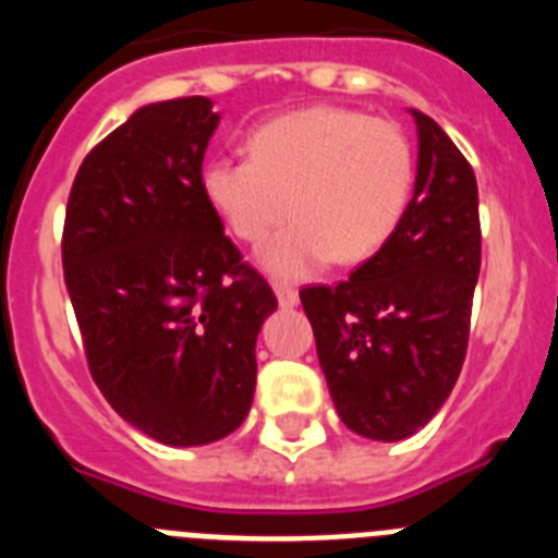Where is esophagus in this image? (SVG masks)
I'll return each instance as SVG.
<instances>
[{
  "label": "esophagus",
  "instance_id": "1",
  "mask_svg": "<svg viewBox=\"0 0 558 558\" xmlns=\"http://www.w3.org/2000/svg\"><path fill=\"white\" fill-rule=\"evenodd\" d=\"M274 290H276V299H279V307L290 310L299 304V290L290 288V284H274Z\"/></svg>",
  "mask_w": 558,
  "mask_h": 558
}]
</instances>
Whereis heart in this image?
Wrapping results in <instances>:
<instances>
[{
	"label": "heart",
	"mask_w": 558,
	"mask_h": 558,
	"mask_svg": "<svg viewBox=\"0 0 558 558\" xmlns=\"http://www.w3.org/2000/svg\"><path fill=\"white\" fill-rule=\"evenodd\" d=\"M416 156L391 120L310 106L254 128L248 159L206 161L201 195L226 229L263 245V268L304 279L324 263H363L386 245L411 204Z\"/></svg>",
	"instance_id": "obj_1"
}]
</instances>
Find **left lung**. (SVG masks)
Returning <instances> with one entry per match:
<instances>
[{
	"instance_id": "left-lung-1",
	"label": "left lung",
	"mask_w": 558,
	"mask_h": 558,
	"mask_svg": "<svg viewBox=\"0 0 558 558\" xmlns=\"http://www.w3.org/2000/svg\"><path fill=\"white\" fill-rule=\"evenodd\" d=\"M411 113L418 165L399 226L347 282L302 290L335 411L374 441L413 436L447 402L481 274L475 172L427 113Z\"/></svg>"
}]
</instances>
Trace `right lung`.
<instances>
[{"label":"right lung","mask_w":558,"mask_h":558,"mask_svg":"<svg viewBox=\"0 0 558 558\" xmlns=\"http://www.w3.org/2000/svg\"><path fill=\"white\" fill-rule=\"evenodd\" d=\"M220 113L209 97L133 111L83 159L63 223V279L88 372L128 425L201 447L243 425L256 335L276 295L201 195Z\"/></svg>","instance_id":"add662e5"}]
</instances>
